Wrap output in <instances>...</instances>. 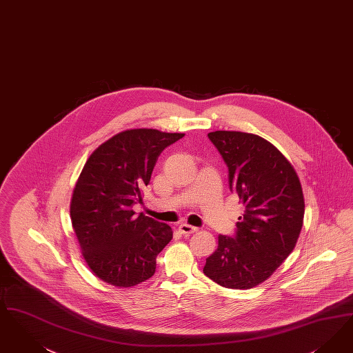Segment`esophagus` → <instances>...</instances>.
<instances>
[{
    "mask_svg": "<svg viewBox=\"0 0 353 353\" xmlns=\"http://www.w3.org/2000/svg\"><path fill=\"white\" fill-rule=\"evenodd\" d=\"M179 230H180V232H181V234L189 235V234H193V232H196L198 228L197 227L190 226V225L183 223V225H180V226H179Z\"/></svg>",
    "mask_w": 353,
    "mask_h": 353,
    "instance_id": "34e87169",
    "label": "esophagus"
}]
</instances>
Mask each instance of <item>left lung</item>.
I'll return each instance as SVG.
<instances>
[{
    "label": "left lung",
    "mask_w": 353,
    "mask_h": 353,
    "mask_svg": "<svg viewBox=\"0 0 353 353\" xmlns=\"http://www.w3.org/2000/svg\"><path fill=\"white\" fill-rule=\"evenodd\" d=\"M208 137L245 210L234 238L218 236L203 273L223 288L251 289L268 280L296 247L305 214L302 186L293 165L264 138L240 131Z\"/></svg>",
    "instance_id": "8db88e82"
}]
</instances>
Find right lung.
<instances>
[{
    "instance_id": "obj_1",
    "label": "right lung",
    "mask_w": 353,
    "mask_h": 353,
    "mask_svg": "<svg viewBox=\"0 0 353 353\" xmlns=\"http://www.w3.org/2000/svg\"><path fill=\"white\" fill-rule=\"evenodd\" d=\"M155 128L122 131L89 156L73 189L72 227L88 267L118 288H131L154 276L156 257L173 231L144 214L143 188L151 180L157 157L183 138Z\"/></svg>"
}]
</instances>
